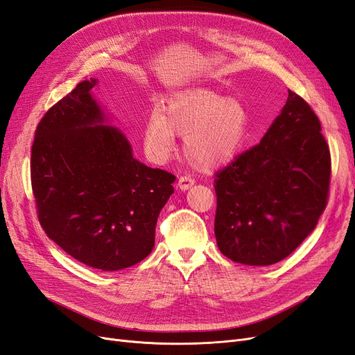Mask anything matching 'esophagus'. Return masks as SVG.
Returning <instances> with one entry per match:
<instances>
[{
  "label": "esophagus",
  "mask_w": 355,
  "mask_h": 355,
  "mask_svg": "<svg viewBox=\"0 0 355 355\" xmlns=\"http://www.w3.org/2000/svg\"><path fill=\"white\" fill-rule=\"evenodd\" d=\"M194 184H196V180L192 179L191 176H180L179 180H178V188L182 189V191H187Z\"/></svg>",
  "instance_id": "esophagus-1"
}]
</instances>
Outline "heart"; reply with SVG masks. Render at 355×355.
<instances>
[{
	"mask_svg": "<svg viewBox=\"0 0 355 355\" xmlns=\"http://www.w3.org/2000/svg\"><path fill=\"white\" fill-rule=\"evenodd\" d=\"M250 115L237 99L210 89L171 94L163 110H154L144 127V145L155 161L173 148L175 133L184 137V155L198 168H214L231 161L249 135Z\"/></svg>",
	"mask_w": 355,
	"mask_h": 355,
	"instance_id": "obj_1",
	"label": "heart"
}]
</instances>
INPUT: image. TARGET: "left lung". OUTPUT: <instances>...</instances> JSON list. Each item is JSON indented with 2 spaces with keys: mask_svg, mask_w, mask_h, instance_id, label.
I'll list each match as a JSON object with an SVG mask.
<instances>
[{
  "mask_svg": "<svg viewBox=\"0 0 355 355\" xmlns=\"http://www.w3.org/2000/svg\"><path fill=\"white\" fill-rule=\"evenodd\" d=\"M331 161L321 124L295 92L262 141L214 173V235L231 261H283L314 231L329 198Z\"/></svg>",
  "mask_w": 355,
  "mask_h": 355,
  "instance_id": "8db88e82",
  "label": "left lung"
}]
</instances>
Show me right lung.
<instances>
[{"label": "right lung", "mask_w": 355, "mask_h": 355, "mask_svg": "<svg viewBox=\"0 0 355 355\" xmlns=\"http://www.w3.org/2000/svg\"><path fill=\"white\" fill-rule=\"evenodd\" d=\"M96 83L77 84L41 118L31 184L47 237L84 265L118 271L153 252L176 178L133 158L125 136L103 124Z\"/></svg>", "instance_id": "1"}]
</instances>
